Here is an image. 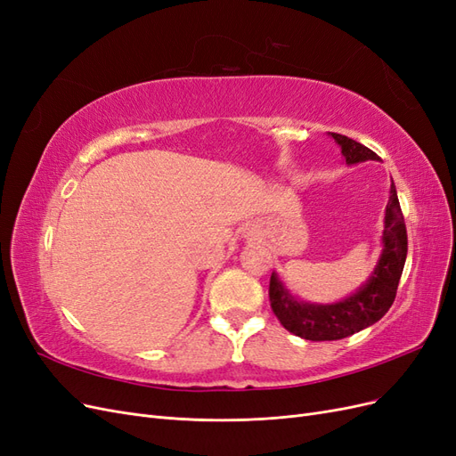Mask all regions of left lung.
Instances as JSON below:
<instances>
[{"mask_svg": "<svg viewBox=\"0 0 456 456\" xmlns=\"http://www.w3.org/2000/svg\"><path fill=\"white\" fill-rule=\"evenodd\" d=\"M340 146L344 161L348 165L363 161H379L380 158L367 146L348 136L329 133ZM407 258V230L402 207H399L394 181L390 184V200L384 211L382 251L375 270L367 281L352 295L330 305H317L297 298L281 281L278 272L270 278V305L281 325L306 340H340L377 323L390 310L395 298L397 283Z\"/></svg>", "mask_w": 456, "mask_h": 456, "instance_id": "1", "label": "left lung"}]
</instances>
